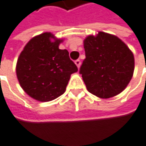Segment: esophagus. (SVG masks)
<instances>
[{
	"label": "esophagus",
	"instance_id": "1",
	"mask_svg": "<svg viewBox=\"0 0 146 146\" xmlns=\"http://www.w3.org/2000/svg\"><path fill=\"white\" fill-rule=\"evenodd\" d=\"M75 65L78 66V68H80V65H81V62H80V60H75Z\"/></svg>",
	"mask_w": 146,
	"mask_h": 146
}]
</instances>
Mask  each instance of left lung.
I'll return each mask as SVG.
<instances>
[{"mask_svg": "<svg viewBox=\"0 0 146 146\" xmlns=\"http://www.w3.org/2000/svg\"><path fill=\"white\" fill-rule=\"evenodd\" d=\"M86 59L80 72L86 89L100 99L122 92L134 72L132 52L119 37L105 32L84 40Z\"/></svg>", "mask_w": 146, "mask_h": 146, "instance_id": "8db88e82", "label": "left lung"}]
</instances>
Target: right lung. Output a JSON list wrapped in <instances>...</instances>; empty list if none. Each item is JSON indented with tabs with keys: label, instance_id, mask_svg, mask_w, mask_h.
<instances>
[{
	"label": "right lung",
	"instance_id": "right-lung-1",
	"mask_svg": "<svg viewBox=\"0 0 146 146\" xmlns=\"http://www.w3.org/2000/svg\"><path fill=\"white\" fill-rule=\"evenodd\" d=\"M63 40L50 32L36 35L26 44L17 60L18 81L35 100L47 102L62 95L71 74L78 72L68 51L59 48Z\"/></svg>",
	"mask_w": 146,
	"mask_h": 146
}]
</instances>
